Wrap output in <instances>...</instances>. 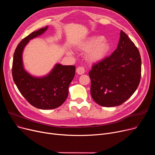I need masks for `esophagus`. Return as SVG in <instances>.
I'll return each instance as SVG.
<instances>
[{
	"label": "esophagus",
	"instance_id": "34e87169",
	"mask_svg": "<svg viewBox=\"0 0 155 155\" xmlns=\"http://www.w3.org/2000/svg\"><path fill=\"white\" fill-rule=\"evenodd\" d=\"M85 68L84 67H79L77 69V73L79 75H82L85 73Z\"/></svg>",
	"mask_w": 155,
	"mask_h": 155
}]
</instances>
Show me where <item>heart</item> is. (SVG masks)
<instances>
[{"label":"heart","instance_id":"obj_1","mask_svg":"<svg viewBox=\"0 0 155 155\" xmlns=\"http://www.w3.org/2000/svg\"><path fill=\"white\" fill-rule=\"evenodd\" d=\"M80 48L89 50L87 57L91 61H98L106 55L110 49V45L103 36H92L81 43Z\"/></svg>","mask_w":155,"mask_h":155}]
</instances>
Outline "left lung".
Returning <instances> with one entry per match:
<instances>
[{
  "mask_svg": "<svg viewBox=\"0 0 155 155\" xmlns=\"http://www.w3.org/2000/svg\"><path fill=\"white\" fill-rule=\"evenodd\" d=\"M91 93L94 101L104 107L123 104L134 93L141 75V59L137 48L120 31L116 50L92 67Z\"/></svg>",
  "mask_w": 155,
  "mask_h": 155,
  "instance_id": "left-lung-1",
  "label": "left lung"
}]
</instances>
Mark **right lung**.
Returning <instances> with one entry per match:
<instances>
[{"mask_svg": "<svg viewBox=\"0 0 155 155\" xmlns=\"http://www.w3.org/2000/svg\"><path fill=\"white\" fill-rule=\"evenodd\" d=\"M48 26L32 32L16 47L12 61L14 82L26 101L38 109L47 110L60 107L67 99L68 87L74 78L75 67L57 64L50 74L42 78L31 76L24 70L22 61L24 48L32 38L46 31Z\"/></svg>", "mask_w": 155, "mask_h": 155, "instance_id": "1", "label": "right lung"}]
</instances>
